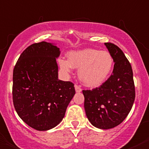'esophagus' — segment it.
Returning a JSON list of instances; mask_svg holds the SVG:
<instances>
[{
  "instance_id": "obj_1",
  "label": "esophagus",
  "mask_w": 149,
  "mask_h": 149,
  "mask_svg": "<svg viewBox=\"0 0 149 149\" xmlns=\"http://www.w3.org/2000/svg\"><path fill=\"white\" fill-rule=\"evenodd\" d=\"M74 87H75L76 92H77V93L81 92V90H82V89H81V86H79V85H77V84H75V85H74Z\"/></svg>"
}]
</instances>
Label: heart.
I'll return each instance as SVG.
<instances>
[{
  "mask_svg": "<svg viewBox=\"0 0 149 149\" xmlns=\"http://www.w3.org/2000/svg\"><path fill=\"white\" fill-rule=\"evenodd\" d=\"M113 63L110 53L93 49L72 52L68 55V60L59 59L61 69L65 73H69L73 68H79L80 80L88 87H97L103 83L112 69Z\"/></svg>",
  "mask_w": 149,
  "mask_h": 149,
  "instance_id": "1",
  "label": "heart"
}]
</instances>
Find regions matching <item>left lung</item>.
<instances>
[{"instance_id":"1","label":"left lung","mask_w":149,"mask_h":149,"mask_svg":"<svg viewBox=\"0 0 149 149\" xmlns=\"http://www.w3.org/2000/svg\"><path fill=\"white\" fill-rule=\"evenodd\" d=\"M105 44L114 62L112 74L100 87L83 90L88 120L94 127L103 130L124 121L136 96L131 65L118 46L110 42Z\"/></svg>"}]
</instances>
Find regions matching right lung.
Instances as JSON below:
<instances>
[{
	"label": "right lung",
	"mask_w": 149,
	"mask_h": 149,
	"mask_svg": "<svg viewBox=\"0 0 149 149\" xmlns=\"http://www.w3.org/2000/svg\"><path fill=\"white\" fill-rule=\"evenodd\" d=\"M59 54L53 44L35 43L22 53L14 67V108L22 120L37 130L58 125L75 94L72 82L58 79L56 58Z\"/></svg>",
	"instance_id": "obj_1"
}]
</instances>
